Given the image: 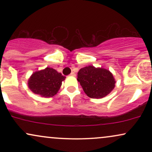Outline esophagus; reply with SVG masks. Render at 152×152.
Instances as JSON below:
<instances>
[{
	"label": "esophagus",
	"mask_w": 152,
	"mask_h": 152,
	"mask_svg": "<svg viewBox=\"0 0 152 152\" xmlns=\"http://www.w3.org/2000/svg\"><path fill=\"white\" fill-rule=\"evenodd\" d=\"M70 75H71V76H76V74H75V73H74V72H71Z\"/></svg>",
	"instance_id": "obj_1"
}]
</instances>
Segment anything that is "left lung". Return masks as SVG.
Returning a JSON list of instances; mask_svg holds the SVG:
<instances>
[{
    "mask_svg": "<svg viewBox=\"0 0 152 152\" xmlns=\"http://www.w3.org/2000/svg\"><path fill=\"white\" fill-rule=\"evenodd\" d=\"M77 80L85 94L91 99L106 96L114 89L115 81L112 74L102 68L88 66L78 72Z\"/></svg>",
    "mask_w": 152,
    "mask_h": 152,
    "instance_id": "1",
    "label": "left lung"
}]
</instances>
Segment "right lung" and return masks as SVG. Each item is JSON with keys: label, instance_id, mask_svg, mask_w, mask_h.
<instances>
[{"label": "right lung", "instance_id": "obj_1", "mask_svg": "<svg viewBox=\"0 0 152 152\" xmlns=\"http://www.w3.org/2000/svg\"><path fill=\"white\" fill-rule=\"evenodd\" d=\"M65 78L55 69L47 67L32 74L28 80V87L34 94L52 97L57 94Z\"/></svg>", "mask_w": 152, "mask_h": 152}]
</instances>
